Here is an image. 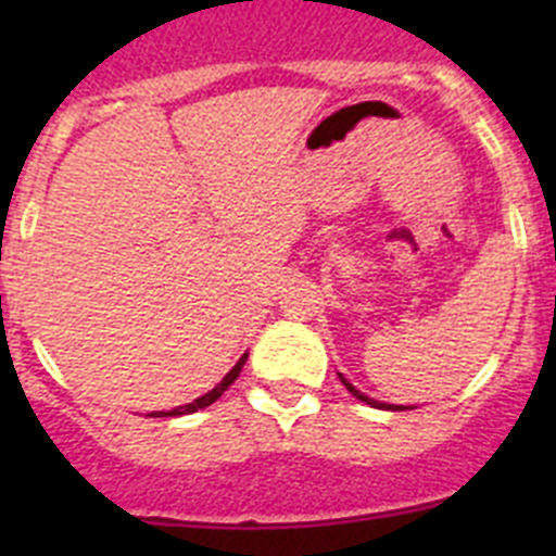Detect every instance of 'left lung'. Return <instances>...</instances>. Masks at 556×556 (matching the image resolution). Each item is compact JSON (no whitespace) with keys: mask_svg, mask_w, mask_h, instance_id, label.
Listing matches in <instances>:
<instances>
[{"mask_svg":"<svg viewBox=\"0 0 556 556\" xmlns=\"http://www.w3.org/2000/svg\"><path fill=\"white\" fill-rule=\"evenodd\" d=\"M339 376V381H342V384L348 387V392H351L353 397H358V401H362V404H367V406H376V409H392V412H404V409H409V406H395V404H381V401H372V397H367L365 392H358L356 387L351 384V381H348L345 376H342V372H337Z\"/></svg>","mask_w":556,"mask_h":556,"instance_id":"obj_1","label":"left lung"}]
</instances>
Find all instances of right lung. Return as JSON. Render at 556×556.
Listing matches in <instances>:
<instances>
[{"mask_svg": "<svg viewBox=\"0 0 556 556\" xmlns=\"http://www.w3.org/2000/svg\"><path fill=\"white\" fill-rule=\"evenodd\" d=\"M244 362H248V353H244V356L239 358V362H236V365H233V370H230L228 376H225L223 381H219V384L214 387V390H211V392H205V395H200L198 401H191V404H186V406H178V409H172V412H152V417H178V415H191V412L205 409V406H211V404H214V401H217V397L223 395V392L228 390L230 384H233L236 378H239V372H242Z\"/></svg>", "mask_w": 556, "mask_h": 556, "instance_id": "1", "label": "right lung"}]
</instances>
